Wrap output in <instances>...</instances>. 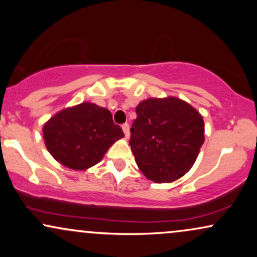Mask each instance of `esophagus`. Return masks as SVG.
<instances>
[{"label": "esophagus", "instance_id": "1", "mask_svg": "<svg viewBox=\"0 0 257 257\" xmlns=\"http://www.w3.org/2000/svg\"><path fill=\"white\" fill-rule=\"evenodd\" d=\"M122 129H123V133H124V135H125V139H128L129 135H131V133H129V124H128V123H124V124L122 125Z\"/></svg>", "mask_w": 257, "mask_h": 257}]
</instances>
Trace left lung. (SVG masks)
<instances>
[{
	"mask_svg": "<svg viewBox=\"0 0 257 257\" xmlns=\"http://www.w3.org/2000/svg\"><path fill=\"white\" fill-rule=\"evenodd\" d=\"M135 111L129 145L139 169L156 184L184 176L204 143L202 114L174 96L144 100Z\"/></svg>",
	"mask_w": 257,
	"mask_h": 257,
	"instance_id": "1",
	"label": "left lung"
}]
</instances>
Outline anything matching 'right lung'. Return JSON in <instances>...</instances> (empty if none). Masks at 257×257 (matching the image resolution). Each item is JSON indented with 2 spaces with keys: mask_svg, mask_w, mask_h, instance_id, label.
<instances>
[{
  "mask_svg": "<svg viewBox=\"0 0 257 257\" xmlns=\"http://www.w3.org/2000/svg\"><path fill=\"white\" fill-rule=\"evenodd\" d=\"M124 137L111 112L91 102L64 108L43 125L46 147L54 159L75 170H85L101 161L106 151Z\"/></svg>",
  "mask_w": 257,
  "mask_h": 257,
  "instance_id": "obj_1",
  "label": "right lung"
}]
</instances>
